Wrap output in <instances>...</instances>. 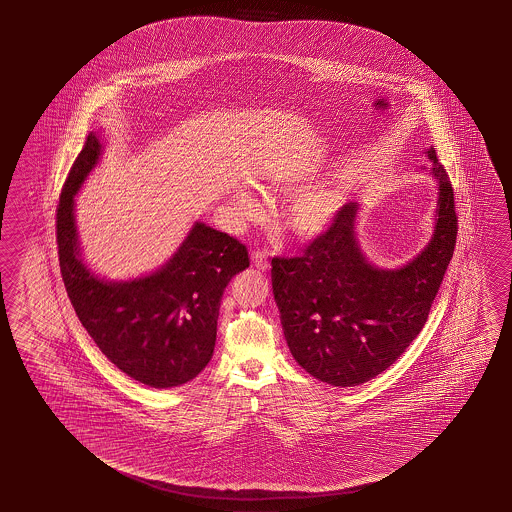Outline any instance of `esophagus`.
<instances>
[{"instance_id":"obj_1","label":"esophagus","mask_w":512,"mask_h":512,"mask_svg":"<svg viewBox=\"0 0 512 512\" xmlns=\"http://www.w3.org/2000/svg\"><path fill=\"white\" fill-rule=\"evenodd\" d=\"M252 263H254L256 269H269V256H267V252H254L252 254Z\"/></svg>"}]
</instances>
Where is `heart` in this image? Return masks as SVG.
Returning a JSON list of instances; mask_svg holds the SVG:
<instances>
[{"label":"heart","instance_id":"obj_1","mask_svg":"<svg viewBox=\"0 0 512 512\" xmlns=\"http://www.w3.org/2000/svg\"><path fill=\"white\" fill-rule=\"evenodd\" d=\"M346 196L348 189L337 180H328L299 193L285 213L290 231L303 238H314L325 233L334 223L337 214L341 213ZM233 205L236 213L245 218L256 216L260 211L258 200L245 189H238L234 193Z\"/></svg>","mask_w":512,"mask_h":512}]
</instances>
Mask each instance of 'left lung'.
Listing matches in <instances>:
<instances>
[{
    "label": "left lung",
    "instance_id": "1",
    "mask_svg": "<svg viewBox=\"0 0 512 512\" xmlns=\"http://www.w3.org/2000/svg\"><path fill=\"white\" fill-rule=\"evenodd\" d=\"M438 198L428 245L397 269H381L357 240L359 202H348L303 256L272 258V294L290 354L317 381L359 386L404 354L428 321L455 251L453 187L437 151Z\"/></svg>",
    "mask_w": 512,
    "mask_h": 512
}]
</instances>
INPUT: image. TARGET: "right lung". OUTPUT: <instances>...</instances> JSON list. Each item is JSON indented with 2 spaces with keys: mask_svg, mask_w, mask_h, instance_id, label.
<instances>
[{
  "mask_svg": "<svg viewBox=\"0 0 512 512\" xmlns=\"http://www.w3.org/2000/svg\"><path fill=\"white\" fill-rule=\"evenodd\" d=\"M103 155L90 133L68 173L57 207L59 267L68 298L86 332L131 379L166 390L195 379L211 361L223 290L249 267L243 243L204 222L160 269L110 281L83 260L75 225V195Z\"/></svg>",
  "mask_w": 512,
  "mask_h": 512,
  "instance_id": "1",
  "label": "right lung"
}]
</instances>
